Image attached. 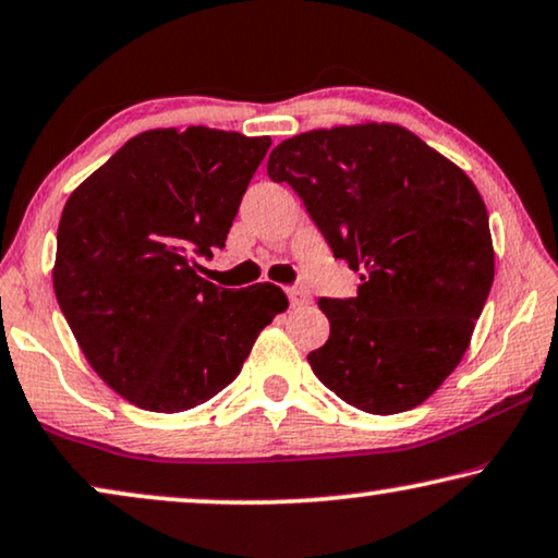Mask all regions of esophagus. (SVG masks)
Returning a JSON list of instances; mask_svg holds the SVG:
<instances>
[{
    "instance_id": "esophagus-1",
    "label": "esophagus",
    "mask_w": 558,
    "mask_h": 558,
    "mask_svg": "<svg viewBox=\"0 0 558 558\" xmlns=\"http://www.w3.org/2000/svg\"><path fill=\"white\" fill-rule=\"evenodd\" d=\"M288 298H290V305H308L311 303V295L305 293L303 288H288Z\"/></svg>"
}]
</instances>
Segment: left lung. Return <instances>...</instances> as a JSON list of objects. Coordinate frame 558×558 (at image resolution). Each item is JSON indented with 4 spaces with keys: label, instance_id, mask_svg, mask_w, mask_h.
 <instances>
[{
    "label": "left lung",
    "instance_id": "8db88e82",
    "mask_svg": "<svg viewBox=\"0 0 558 558\" xmlns=\"http://www.w3.org/2000/svg\"><path fill=\"white\" fill-rule=\"evenodd\" d=\"M268 177L303 199L356 298H320L331 324L313 374L343 402L397 414L425 402L465 356L496 255L470 177L397 123L305 131L282 141Z\"/></svg>",
    "mask_w": 558,
    "mask_h": 558
}]
</instances>
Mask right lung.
<instances>
[{"instance_id": "obj_1", "label": "right lung", "mask_w": 558, "mask_h": 558, "mask_svg": "<svg viewBox=\"0 0 558 558\" xmlns=\"http://www.w3.org/2000/svg\"><path fill=\"white\" fill-rule=\"evenodd\" d=\"M268 136L154 129L70 194L52 286L77 347L116 395L186 412L234 381L288 298L272 282L217 288L197 257L225 247Z\"/></svg>"}]
</instances>
